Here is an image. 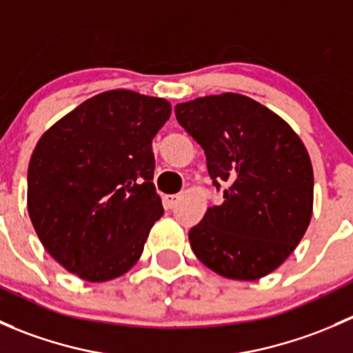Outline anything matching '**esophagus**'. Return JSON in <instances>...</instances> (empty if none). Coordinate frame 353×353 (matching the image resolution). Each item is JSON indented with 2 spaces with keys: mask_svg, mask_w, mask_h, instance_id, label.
I'll return each instance as SVG.
<instances>
[{
  "mask_svg": "<svg viewBox=\"0 0 353 353\" xmlns=\"http://www.w3.org/2000/svg\"><path fill=\"white\" fill-rule=\"evenodd\" d=\"M179 199H181V194H167V196H163V201H165L167 208H174V206L179 203Z\"/></svg>",
  "mask_w": 353,
  "mask_h": 353,
  "instance_id": "1",
  "label": "esophagus"
}]
</instances>
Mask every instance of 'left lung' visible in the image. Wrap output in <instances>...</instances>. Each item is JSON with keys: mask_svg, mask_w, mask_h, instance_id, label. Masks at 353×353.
<instances>
[{"mask_svg": "<svg viewBox=\"0 0 353 353\" xmlns=\"http://www.w3.org/2000/svg\"><path fill=\"white\" fill-rule=\"evenodd\" d=\"M177 123L205 150L222 205L190 230L196 258L219 275L258 280L279 268L312 215L311 159L290 126L259 102L222 94L183 102Z\"/></svg>", "mask_w": 353, "mask_h": 353, "instance_id": "8db88e82", "label": "left lung"}]
</instances>
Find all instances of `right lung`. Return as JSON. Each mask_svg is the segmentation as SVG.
Wrapping results in <instances>:
<instances>
[{
    "mask_svg": "<svg viewBox=\"0 0 353 353\" xmlns=\"http://www.w3.org/2000/svg\"><path fill=\"white\" fill-rule=\"evenodd\" d=\"M165 99L109 90L49 128L30 157L27 206L46 251L87 282L124 275L163 208L152 140Z\"/></svg>",
    "mask_w": 353,
    "mask_h": 353,
    "instance_id": "obj_1",
    "label": "right lung"
}]
</instances>
